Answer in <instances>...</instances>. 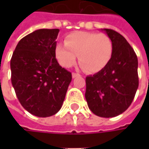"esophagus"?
Returning a JSON list of instances; mask_svg holds the SVG:
<instances>
[{
    "label": "esophagus",
    "mask_w": 149,
    "mask_h": 149,
    "mask_svg": "<svg viewBox=\"0 0 149 149\" xmlns=\"http://www.w3.org/2000/svg\"><path fill=\"white\" fill-rule=\"evenodd\" d=\"M79 76H80V74H79L77 73H73V74H72V77L73 78L79 77Z\"/></svg>",
    "instance_id": "obj_1"
}]
</instances>
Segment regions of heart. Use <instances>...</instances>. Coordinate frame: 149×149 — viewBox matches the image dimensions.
I'll return each mask as SVG.
<instances>
[{
    "instance_id": "obj_1",
    "label": "heart",
    "mask_w": 149,
    "mask_h": 149,
    "mask_svg": "<svg viewBox=\"0 0 149 149\" xmlns=\"http://www.w3.org/2000/svg\"><path fill=\"white\" fill-rule=\"evenodd\" d=\"M113 52V41L106 34L76 31L67 36L65 45L58 44L54 53L61 65L71 67L76 61L88 73L95 74L105 68Z\"/></svg>"
}]
</instances>
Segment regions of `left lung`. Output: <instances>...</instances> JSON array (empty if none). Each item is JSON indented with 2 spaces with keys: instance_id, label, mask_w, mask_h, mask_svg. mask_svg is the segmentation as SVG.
Wrapping results in <instances>:
<instances>
[{
  "instance_id": "1",
  "label": "left lung",
  "mask_w": 149,
  "mask_h": 149,
  "mask_svg": "<svg viewBox=\"0 0 149 149\" xmlns=\"http://www.w3.org/2000/svg\"><path fill=\"white\" fill-rule=\"evenodd\" d=\"M113 52L104 70L86 77L85 99L89 109L103 118L116 117L132 104L139 87L138 58L126 39L111 29Z\"/></svg>"
}]
</instances>
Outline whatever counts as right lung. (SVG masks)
Here are the masks:
<instances>
[{
	"label": "right lung",
	"instance_id": "add662e5",
	"mask_svg": "<svg viewBox=\"0 0 149 149\" xmlns=\"http://www.w3.org/2000/svg\"><path fill=\"white\" fill-rule=\"evenodd\" d=\"M59 29H40L22 38L10 60L11 83L23 108L37 117H49L62 107L71 82L54 49Z\"/></svg>",
	"mask_w": 149,
	"mask_h": 149
}]
</instances>
